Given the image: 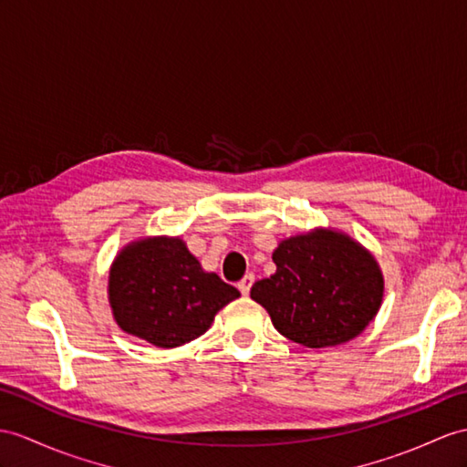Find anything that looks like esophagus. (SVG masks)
<instances>
[{
    "instance_id": "34e87169",
    "label": "esophagus",
    "mask_w": 467,
    "mask_h": 467,
    "mask_svg": "<svg viewBox=\"0 0 467 467\" xmlns=\"http://www.w3.org/2000/svg\"><path fill=\"white\" fill-rule=\"evenodd\" d=\"M254 281H255V277L249 273V275H245L240 283H237V289L242 291V295H247L249 289H252V285H254Z\"/></svg>"
}]
</instances>
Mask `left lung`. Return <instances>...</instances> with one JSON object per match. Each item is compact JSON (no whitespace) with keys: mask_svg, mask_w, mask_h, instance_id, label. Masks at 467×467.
<instances>
[{"mask_svg":"<svg viewBox=\"0 0 467 467\" xmlns=\"http://www.w3.org/2000/svg\"><path fill=\"white\" fill-rule=\"evenodd\" d=\"M273 261L277 271L254 283L252 299L293 343L309 348L348 343L380 309L384 279L377 259L345 234L313 230L289 237Z\"/></svg>","mask_w":467,"mask_h":467,"instance_id":"obj_1","label":"left lung"}]
</instances>
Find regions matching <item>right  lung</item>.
<instances>
[{
    "instance_id": "1",
    "label": "right lung",
    "mask_w": 467,
    "mask_h": 467,
    "mask_svg": "<svg viewBox=\"0 0 467 467\" xmlns=\"http://www.w3.org/2000/svg\"><path fill=\"white\" fill-rule=\"evenodd\" d=\"M240 291L203 271L180 237H144L117 255L109 301L124 333L174 348L210 328L215 313Z\"/></svg>"
}]
</instances>
